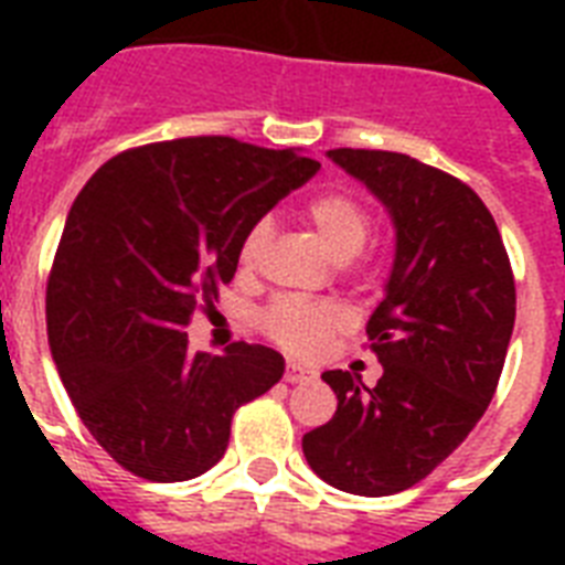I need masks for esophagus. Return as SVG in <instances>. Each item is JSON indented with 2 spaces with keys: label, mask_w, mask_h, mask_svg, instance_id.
I'll return each mask as SVG.
<instances>
[{
  "label": "esophagus",
  "mask_w": 565,
  "mask_h": 565,
  "mask_svg": "<svg viewBox=\"0 0 565 565\" xmlns=\"http://www.w3.org/2000/svg\"><path fill=\"white\" fill-rule=\"evenodd\" d=\"M317 377V372L308 370V366H301V363H287V370H284V381L287 384H308V381H313Z\"/></svg>",
  "instance_id": "obj_1"
}]
</instances>
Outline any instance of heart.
Here are the masks:
<instances>
[{"instance_id": "heart-1", "label": "heart", "mask_w": 565, "mask_h": 565, "mask_svg": "<svg viewBox=\"0 0 565 565\" xmlns=\"http://www.w3.org/2000/svg\"><path fill=\"white\" fill-rule=\"evenodd\" d=\"M305 213L337 260H352L370 243L372 213L354 195L319 193L310 199ZM269 237H273V220H257L239 243V264L255 266L257 257L264 255ZM345 319H349L345 310L334 301L278 299L264 313V328L266 334L278 345H284L287 352L310 358L328 343V337L345 326Z\"/></svg>"}]
</instances>
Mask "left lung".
Listing matches in <instances>:
<instances>
[{
    "label": "left lung",
    "instance_id": "1",
    "mask_svg": "<svg viewBox=\"0 0 565 565\" xmlns=\"http://www.w3.org/2000/svg\"><path fill=\"white\" fill-rule=\"evenodd\" d=\"M384 204L395 257L366 337L384 366L322 375L331 422L301 439L310 469L354 495H393L430 475L492 402L516 322V284L499 225L463 181L411 154L331 149Z\"/></svg>",
    "mask_w": 565,
    "mask_h": 565
}]
</instances>
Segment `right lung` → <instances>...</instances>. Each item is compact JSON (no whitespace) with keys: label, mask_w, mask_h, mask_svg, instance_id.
<instances>
[{"label":"right lung","mask_w":565,"mask_h":565,"mask_svg":"<svg viewBox=\"0 0 565 565\" xmlns=\"http://www.w3.org/2000/svg\"><path fill=\"white\" fill-rule=\"evenodd\" d=\"M319 170L296 149L184 137L102 163L75 195L46 287L49 349L96 443L146 481L207 472L231 416L284 375L266 345L190 352V319L239 243Z\"/></svg>","instance_id":"obj_1"}]
</instances>
